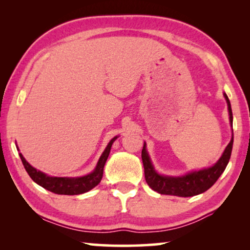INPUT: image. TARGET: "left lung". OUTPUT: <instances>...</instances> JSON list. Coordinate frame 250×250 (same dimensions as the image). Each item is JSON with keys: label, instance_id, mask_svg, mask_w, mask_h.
Masks as SVG:
<instances>
[{"label": "left lung", "instance_id": "8db88e82", "mask_svg": "<svg viewBox=\"0 0 250 250\" xmlns=\"http://www.w3.org/2000/svg\"><path fill=\"white\" fill-rule=\"evenodd\" d=\"M224 97H225V100L227 103L229 122L230 125L232 126V112L230 101L228 99L225 92H224ZM232 143H234V133L231 134L230 142L225 147L222 156L218 159V161L214 166L202 168V170L188 172L184 175L173 176L161 174V173L155 170L150 155L147 153L146 143L145 142L141 156L143 167H145V176L146 183L153 191L160 194H164V195L189 197L204 193L214 185L215 182L218 180V177L222 175V173L225 171L230 159Z\"/></svg>", "mask_w": 250, "mask_h": 250}]
</instances>
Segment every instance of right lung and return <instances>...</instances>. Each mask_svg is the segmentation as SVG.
Wrapping results in <instances>:
<instances>
[{"label":"right lung","mask_w":250,"mask_h":250,"mask_svg":"<svg viewBox=\"0 0 250 250\" xmlns=\"http://www.w3.org/2000/svg\"><path fill=\"white\" fill-rule=\"evenodd\" d=\"M118 135L112 138L109 141L108 146H105L104 151L97 162L95 170L90 172L89 174L78 177H59V176H50L46 173L37 170L29 164L22 153H20V158L22 160L25 170L31 176V179L39 184L42 188H44L49 192L55 194H61V195H78V194L86 193L95 188L100 183L104 174V167L107 161L110 150H111L112 143L117 140ZM19 150V146H18Z\"/></svg>","instance_id":"1"}]
</instances>
